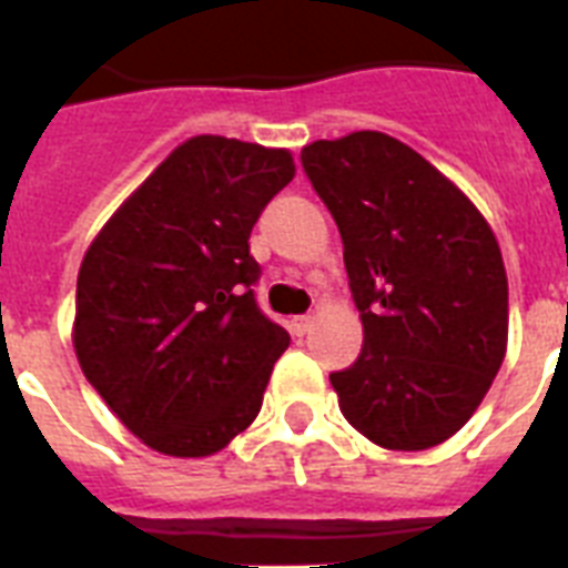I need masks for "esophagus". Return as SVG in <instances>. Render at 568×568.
Wrapping results in <instances>:
<instances>
[{"mask_svg": "<svg viewBox=\"0 0 568 568\" xmlns=\"http://www.w3.org/2000/svg\"><path fill=\"white\" fill-rule=\"evenodd\" d=\"M312 326H315V321H312V317L300 315V317H292L288 329H292V335H306V332H312Z\"/></svg>", "mask_w": 568, "mask_h": 568, "instance_id": "34e87169", "label": "esophagus"}]
</instances>
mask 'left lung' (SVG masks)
I'll use <instances>...</instances> for the list:
<instances>
[{"instance_id":"1","label":"left lung","mask_w":568,"mask_h":568,"mask_svg":"<svg viewBox=\"0 0 568 568\" xmlns=\"http://www.w3.org/2000/svg\"><path fill=\"white\" fill-rule=\"evenodd\" d=\"M300 160L338 224L364 326L356 362L329 373L341 414L385 449L444 444L508 349V274L490 224L388 133L317 140Z\"/></svg>"}]
</instances>
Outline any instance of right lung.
Wrapping results in <instances>:
<instances>
[{
	"instance_id": "right-lung-1",
	"label": "right lung",
	"mask_w": 568,
	"mask_h": 568,
	"mask_svg": "<svg viewBox=\"0 0 568 568\" xmlns=\"http://www.w3.org/2000/svg\"><path fill=\"white\" fill-rule=\"evenodd\" d=\"M294 178L285 149L192 136L87 247L72 344L151 449L206 458L251 426L288 332L253 297L251 230Z\"/></svg>"
}]
</instances>
